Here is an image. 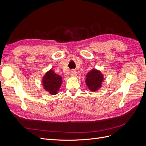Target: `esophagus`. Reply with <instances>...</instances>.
<instances>
[{
    "instance_id": "1",
    "label": "esophagus",
    "mask_w": 146,
    "mask_h": 146,
    "mask_svg": "<svg viewBox=\"0 0 146 146\" xmlns=\"http://www.w3.org/2000/svg\"><path fill=\"white\" fill-rule=\"evenodd\" d=\"M70 75H71V76H72V77L76 76H77V71L74 69L71 70V71H70Z\"/></svg>"
}]
</instances>
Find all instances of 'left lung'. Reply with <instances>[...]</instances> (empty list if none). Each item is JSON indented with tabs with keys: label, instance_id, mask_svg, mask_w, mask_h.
Segmentation results:
<instances>
[{
	"label": "left lung",
	"instance_id": "8db88e82",
	"mask_svg": "<svg viewBox=\"0 0 146 146\" xmlns=\"http://www.w3.org/2000/svg\"><path fill=\"white\" fill-rule=\"evenodd\" d=\"M86 83L89 89L92 91H96L101 87L103 82V76L99 70L92 69L86 75Z\"/></svg>",
	"mask_w": 146,
	"mask_h": 146
}]
</instances>
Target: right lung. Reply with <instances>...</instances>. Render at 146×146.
Returning <instances> with one entry per match:
<instances>
[{"label":"right lung","instance_id":"add662e5","mask_svg":"<svg viewBox=\"0 0 146 146\" xmlns=\"http://www.w3.org/2000/svg\"><path fill=\"white\" fill-rule=\"evenodd\" d=\"M62 83V78L50 70L47 72L42 78L43 86L50 94L55 95L57 94Z\"/></svg>","mask_w":146,"mask_h":146}]
</instances>
